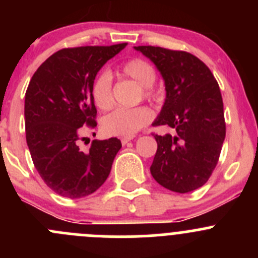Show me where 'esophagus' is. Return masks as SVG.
I'll use <instances>...</instances> for the list:
<instances>
[{
    "label": "esophagus",
    "mask_w": 258,
    "mask_h": 258,
    "mask_svg": "<svg viewBox=\"0 0 258 258\" xmlns=\"http://www.w3.org/2000/svg\"><path fill=\"white\" fill-rule=\"evenodd\" d=\"M131 140H132V137H122L121 142H122V145H126V144H128Z\"/></svg>",
    "instance_id": "esophagus-1"
}]
</instances>
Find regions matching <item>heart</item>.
Listing matches in <instances>:
<instances>
[{"mask_svg":"<svg viewBox=\"0 0 258 258\" xmlns=\"http://www.w3.org/2000/svg\"><path fill=\"white\" fill-rule=\"evenodd\" d=\"M119 75L130 79L141 86L142 96L148 100H156L160 96L157 88L153 86L156 80V70L148 61L140 57H134L124 62L119 69ZM92 98L97 108L107 111L113 105L112 79L108 72H102L97 76L92 86ZM153 118V112L147 106L135 108H117L102 119L103 131L111 136L132 137L144 128Z\"/></svg>","mask_w":258,"mask_h":258,"instance_id":"obj_1","label":"heart"}]
</instances>
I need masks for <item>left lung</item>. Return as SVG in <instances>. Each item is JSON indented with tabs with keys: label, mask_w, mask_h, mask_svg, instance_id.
I'll return each instance as SVG.
<instances>
[{
	"label": "left lung",
	"mask_w": 258,
	"mask_h": 258,
	"mask_svg": "<svg viewBox=\"0 0 258 258\" xmlns=\"http://www.w3.org/2000/svg\"><path fill=\"white\" fill-rule=\"evenodd\" d=\"M162 75L166 101L153 126H170L158 136L151 165L153 178L170 191L187 194L204 186L220 158L226 122L220 86L209 67L186 51L136 46Z\"/></svg>",
	"instance_id": "8db88e82"
}]
</instances>
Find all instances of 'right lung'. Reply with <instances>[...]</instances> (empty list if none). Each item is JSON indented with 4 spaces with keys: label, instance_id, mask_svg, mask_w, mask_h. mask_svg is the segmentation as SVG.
<instances>
[{
    "label": "right lung",
    "instance_id": "1",
    "mask_svg": "<svg viewBox=\"0 0 258 258\" xmlns=\"http://www.w3.org/2000/svg\"><path fill=\"white\" fill-rule=\"evenodd\" d=\"M127 43L62 48L33 74L25 96L26 141L33 165L57 195L82 199L100 188L122 147L116 137L80 150L82 127L97 126L96 75Z\"/></svg>",
    "mask_w": 258,
    "mask_h": 258
}]
</instances>
